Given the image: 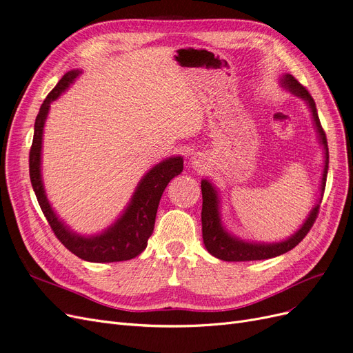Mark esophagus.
<instances>
[{
  "mask_svg": "<svg viewBox=\"0 0 353 353\" xmlns=\"http://www.w3.org/2000/svg\"><path fill=\"white\" fill-rule=\"evenodd\" d=\"M205 159L206 157L203 156V154H200V153L194 154L193 157H191V160H190L191 168H193V169H203V168H205V163H206Z\"/></svg>",
  "mask_w": 353,
  "mask_h": 353,
  "instance_id": "obj_1",
  "label": "esophagus"
}]
</instances>
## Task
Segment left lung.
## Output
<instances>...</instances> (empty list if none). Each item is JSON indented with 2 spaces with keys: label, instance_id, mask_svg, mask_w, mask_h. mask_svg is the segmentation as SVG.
<instances>
[{
  "label": "left lung",
  "instance_id": "1",
  "mask_svg": "<svg viewBox=\"0 0 353 353\" xmlns=\"http://www.w3.org/2000/svg\"><path fill=\"white\" fill-rule=\"evenodd\" d=\"M280 87L290 94L296 95L297 99H302L306 104V108L311 112L314 130L316 132V138L319 145L323 147L324 154V168L321 174V183H319V197L311 212L307 213L306 219L302 222L290 237H287L280 241L265 243V241H252L241 239L236 234L227 230L222 221V199L221 191L216 188L215 184H212L209 179H201V196H203V206H201V232H203V243H205L206 250L215 256V258L227 262H244V261H262V259H271L275 256H280L287 253L301 243L307 231L314 225L316 213L321 205L325 181L328 174V145L325 132L323 131L321 122H319L316 105L314 99L311 97L305 87L294 79L290 73H284L280 78Z\"/></svg>",
  "mask_w": 353,
  "mask_h": 353
}]
</instances>
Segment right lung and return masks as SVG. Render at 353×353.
<instances>
[{
    "instance_id": "add662e5",
    "label": "right lung",
    "mask_w": 353,
    "mask_h": 353,
    "mask_svg": "<svg viewBox=\"0 0 353 353\" xmlns=\"http://www.w3.org/2000/svg\"><path fill=\"white\" fill-rule=\"evenodd\" d=\"M81 73V69H73L65 73V77L59 81L41 105L35 119L34 141H32L29 153L32 188L35 191L41 210L47 218L51 230L73 254L87 262L99 263L130 261L143 253L147 248V241L154 228L159 201L170 179L183 172L184 159L181 156H170L148 169L140 183L137 184L126 208L108 228L97 234H91V236L73 231L52 209L44 183H42V137H44V126L51 103L56 101L61 94H65L77 78H79Z\"/></svg>"
}]
</instances>
